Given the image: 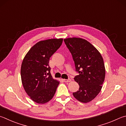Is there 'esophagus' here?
I'll list each match as a JSON object with an SVG mask.
<instances>
[{
    "label": "esophagus",
    "instance_id": "esophagus-1",
    "mask_svg": "<svg viewBox=\"0 0 126 126\" xmlns=\"http://www.w3.org/2000/svg\"><path fill=\"white\" fill-rule=\"evenodd\" d=\"M63 81L65 82V83H68V82H70L71 81V79H63Z\"/></svg>",
    "mask_w": 126,
    "mask_h": 126
}]
</instances>
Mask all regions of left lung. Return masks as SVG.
<instances>
[{
	"label": "left lung",
	"mask_w": 126,
	"mask_h": 126,
	"mask_svg": "<svg viewBox=\"0 0 126 126\" xmlns=\"http://www.w3.org/2000/svg\"><path fill=\"white\" fill-rule=\"evenodd\" d=\"M64 41L72 55L75 71L79 73L74 80L79 89L73 93V96L81 102H90L99 94L105 80L102 57L94 46L83 38H68Z\"/></svg>",
	"instance_id": "8db88e82"
}]
</instances>
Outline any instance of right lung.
Masks as SVG:
<instances>
[{
	"mask_svg": "<svg viewBox=\"0 0 126 126\" xmlns=\"http://www.w3.org/2000/svg\"><path fill=\"white\" fill-rule=\"evenodd\" d=\"M62 42V38L40 41L31 47L22 61V85L31 100L38 104H45L51 100L59 84L52 78L48 63L50 57Z\"/></svg>",
	"mask_w": 126,
	"mask_h": 126,
	"instance_id": "1",
	"label": "right lung"
}]
</instances>
